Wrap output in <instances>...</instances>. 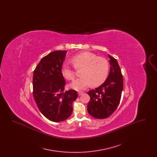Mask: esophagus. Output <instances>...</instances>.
<instances>
[{"instance_id": "1", "label": "esophagus", "mask_w": 157, "mask_h": 157, "mask_svg": "<svg viewBox=\"0 0 157 157\" xmlns=\"http://www.w3.org/2000/svg\"><path fill=\"white\" fill-rule=\"evenodd\" d=\"M78 95L79 96H81V95H82V94H83V92H78Z\"/></svg>"}]
</instances>
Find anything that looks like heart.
<instances>
[{"label": "heart", "instance_id": "b5f03b06", "mask_svg": "<svg viewBox=\"0 0 157 157\" xmlns=\"http://www.w3.org/2000/svg\"><path fill=\"white\" fill-rule=\"evenodd\" d=\"M71 62L76 69H81L80 78L76 79L69 86L73 90L85 89L90 85L93 87L101 85L107 78L109 65L108 60L103 57L90 52H84L75 55ZM63 76L68 81L75 76V70L67 63H64L61 68Z\"/></svg>", "mask_w": 157, "mask_h": 157}]
</instances>
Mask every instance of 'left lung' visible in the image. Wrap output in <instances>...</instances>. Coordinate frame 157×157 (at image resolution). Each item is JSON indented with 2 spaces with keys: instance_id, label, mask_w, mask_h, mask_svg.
Wrapping results in <instances>:
<instances>
[{
  "instance_id": "obj_1",
  "label": "left lung",
  "mask_w": 157,
  "mask_h": 157,
  "mask_svg": "<svg viewBox=\"0 0 157 157\" xmlns=\"http://www.w3.org/2000/svg\"><path fill=\"white\" fill-rule=\"evenodd\" d=\"M111 67L106 79L101 86L88 92L90 101L88 112L98 119L109 117L119 105L124 87L123 76L117 60L108 55Z\"/></svg>"
}]
</instances>
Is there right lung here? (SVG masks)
Segmentation results:
<instances>
[{
	"mask_svg": "<svg viewBox=\"0 0 157 157\" xmlns=\"http://www.w3.org/2000/svg\"><path fill=\"white\" fill-rule=\"evenodd\" d=\"M67 51H56L42 58L33 75V96L45 117L58 122L67 119L73 111L72 103L78 97L73 90L64 91L65 81L61 68Z\"/></svg>",
	"mask_w": 157,
	"mask_h": 157,
	"instance_id": "right-lung-1",
	"label": "right lung"
}]
</instances>
